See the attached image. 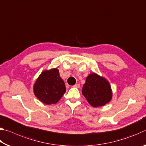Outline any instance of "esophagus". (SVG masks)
<instances>
[{
    "label": "esophagus",
    "instance_id": "1",
    "mask_svg": "<svg viewBox=\"0 0 146 146\" xmlns=\"http://www.w3.org/2000/svg\"><path fill=\"white\" fill-rule=\"evenodd\" d=\"M73 87L74 88H80V84H77L74 85Z\"/></svg>",
    "mask_w": 146,
    "mask_h": 146
}]
</instances>
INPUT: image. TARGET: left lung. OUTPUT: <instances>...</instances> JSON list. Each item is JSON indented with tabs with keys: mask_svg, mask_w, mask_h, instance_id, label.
Returning <instances> with one entry per match:
<instances>
[{
	"mask_svg": "<svg viewBox=\"0 0 146 146\" xmlns=\"http://www.w3.org/2000/svg\"><path fill=\"white\" fill-rule=\"evenodd\" d=\"M82 95L94 108L106 105L112 99L113 92L110 82L103 76L91 73L86 79Z\"/></svg>",
	"mask_w": 146,
	"mask_h": 146,
	"instance_id": "left-lung-1",
	"label": "left lung"
}]
</instances>
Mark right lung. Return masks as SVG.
Instances as JSON below:
<instances>
[{
    "instance_id": "1",
    "label": "right lung",
    "mask_w": 146,
    "mask_h": 146,
    "mask_svg": "<svg viewBox=\"0 0 146 146\" xmlns=\"http://www.w3.org/2000/svg\"><path fill=\"white\" fill-rule=\"evenodd\" d=\"M66 86L57 68L44 70L33 85L35 97L44 104H56L66 92Z\"/></svg>"
}]
</instances>
